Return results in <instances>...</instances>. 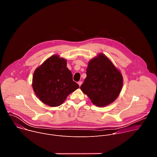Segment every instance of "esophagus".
Returning a JSON list of instances; mask_svg holds the SVG:
<instances>
[{
	"label": "esophagus",
	"instance_id": "1",
	"mask_svg": "<svg viewBox=\"0 0 157 157\" xmlns=\"http://www.w3.org/2000/svg\"><path fill=\"white\" fill-rule=\"evenodd\" d=\"M82 81H79V82H78V84H79V86H81V85L82 84Z\"/></svg>",
	"mask_w": 157,
	"mask_h": 157
}]
</instances>
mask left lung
Listing matches in <instances>:
<instances>
[{"label": "left lung", "mask_w": 157, "mask_h": 157, "mask_svg": "<svg viewBox=\"0 0 157 157\" xmlns=\"http://www.w3.org/2000/svg\"><path fill=\"white\" fill-rule=\"evenodd\" d=\"M86 75L80 88L94 105L104 107L117 99L122 87L123 77L105 55L100 53L89 61Z\"/></svg>", "instance_id": "obj_1"}]
</instances>
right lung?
Masks as SVG:
<instances>
[{
	"mask_svg": "<svg viewBox=\"0 0 157 157\" xmlns=\"http://www.w3.org/2000/svg\"><path fill=\"white\" fill-rule=\"evenodd\" d=\"M66 64V59L55 55L44 61L34 71L33 89L44 104L59 106L70 94L79 88V85L73 81V75Z\"/></svg>",
	"mask_w": 157,
	"mask_h": 157,
	"instance_id": "right-lung-1",
	"label": "right lung"
}]
</instances>
